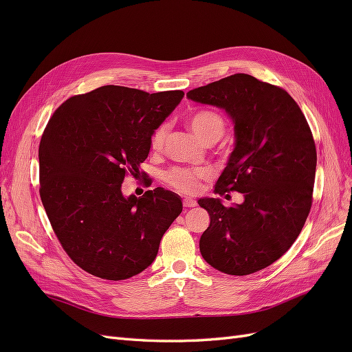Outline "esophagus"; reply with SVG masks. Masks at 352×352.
<instances>
[{
    "label": "esophagus",
    "instance_id": "esophagus-1",
    "mask_svg": "<svg viewBox=\"0 0 352 352\" xmlns=\"http://www.w3.org/2000/svg\"><path fill=\"white\" fill-rule=\"evenodd\" d=\"M197 206V201L192 199V198H185L184 199V207H195Z\"/></svg>",
    "mask_w": 352,
    "mask_h": 352
}]
</instances>
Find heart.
<instances>
[{
  "label": "heart",
  "mask_w": 352,
  "mask_h": 352,
  "mask_svg": "<svg viewBox=\"0 0 352 352\" xmlns=\"http://www.w3.org/2000/svg\"><path fill=\"white\" fill-rule=\"evenodd\" d=\"M188 124L189 129L204 144L219 141L223 132H225V122L214 111H198L194 116H190ZM167 132V124L158 126L154 131L150 140V148L153 153L162 151ZM206 177L207 173L199 168H173L166 175L167 184L184 194H195Z\"/></svg>",
  "instance_id": "heart-1"
}]
</instances>
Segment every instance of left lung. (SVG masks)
<instances>
[{"instance_id":"obj_1","label":"left lung","mask_w":352,"mask_h":352,"mask_svg":"<svg viewBox=\"0 0 352 352\" xmlns=\"http://www.w3.org/2000/svg\"><path fill=\"white\" fill-rule=\"evenodd\" d=\"M228 114L235 148L216 194H243L241 204L201 198L210 226L199 251L216 270L245 276L269 267L292 247L311 208L317 153L310 127L285 89L236 73L186 94Z\"/></svg>"}]
</instances>
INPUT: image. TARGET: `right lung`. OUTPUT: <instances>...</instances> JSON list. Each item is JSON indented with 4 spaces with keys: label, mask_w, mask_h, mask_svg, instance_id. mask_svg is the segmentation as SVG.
Segmentation results:
<instances>
[{
    "label": "right lung",
    "mask_w": 352,
    "mask_h": 352,
    "mask_svg": "<svg viewBox=\"0 0 352 352\" xmlns=\"http://www.w3.org/2000/svg\"><path fill=\"white\" fill-rule=\"evenodd\" d=\"M184 95L105 85L69 98L50 119L39 144V194L61 247L85 272L107 280L144 272L182 212L172 190L126 197L122 184L127 172L140 175L154 131Z\"/></svg>",
    "instance_id": "right-lung-1"
}]
</instances>
